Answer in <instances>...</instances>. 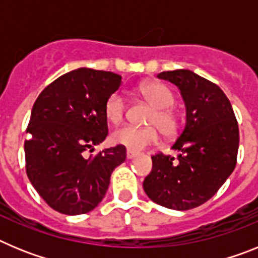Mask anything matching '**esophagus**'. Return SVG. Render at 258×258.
<instances>
[{"mask_svg":"<svg viewBox=\"0 0 258 258\" xmlns=\"http://www.w3.org/2000/svg\"><path fill=\"white\" fill-rule=\"evenodd\" d=\"M137 155H138V154H137L136 151H131V150H127V151H126V159H129V160H131V159L136 157Z\"/></svg>","mask_w":258,"mask_h":258,"instance_id":"obj_1","label":"esophagus"}]
</instances>
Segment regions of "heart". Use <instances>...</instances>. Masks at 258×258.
<instances>
[{"instance_id": "b5f03b06", "label": "heart", "mask_w": 258, "mask_h": 258, "mask_svg": "<svg viewBox=\"0 0 258 258\" xmlns=\"http://www.w3.org/2000/svg\"><path fill=\"white\" fill-rule=\"evenodd\" d=\"M140 93L149 102L154 111L149 117L150 124L155 126H132L124 125L118 127L111 136L116 145H121L131 151H141L154 145L159 140L160 129L164 136H173L178 127V120L170 107L174 103V94L168 86L160 83H147L140 88ZM125 113V101L120 93H113L107 98L104 103V116L109 122L117 124L122 120Z\"/></svg>"}]
</instances>
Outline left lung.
Instances as JSON below:
<instances>
[{
	"label": "left lung",
	"instance_id": "8db88e82",
	"mask_svg": "<svg viewBox=\"0 0 258 258\" xmlns=\"http://www.w3.org/2000/svg\"><path fill=\"white\" fill-rule=\"evenodd\" d=\"M159 79L181 90L186 125L173 143L177 159L156 154L143 181L147 197L159 206L187 211L208 202L236 165L239 127L225 93L192 71H166Z\"/></svg>",
	"mask_w": 258,
	"mask_h": 258
}]
</instances>
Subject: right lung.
I'll return each instance as SVG.
<instances>
[{
  "label": "right lung",
  "instance_id": "add662e5",
  "mask_svg": "<svg viewBox=\"0 0 258 258\" xmlns=\"http://www.w3.org/2000/svg\"><path fill=\"white\" fill-rule=\"evenodd\" d=\"M120 85V75L79 68L47 85L33 104L24 142L27 175L59 213L93 211L106 195L113 169L126 159L121 145L84 155L106 140L104 103Z\"/></svg>",
  "mask_w": 258,
  "mask_h": 258
}]
</instances>
